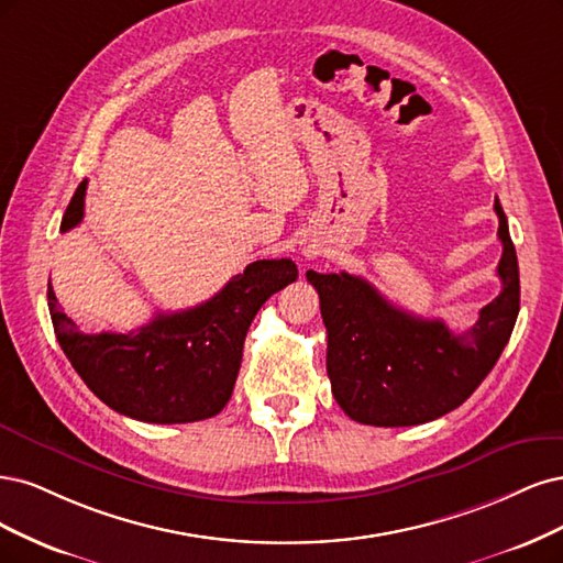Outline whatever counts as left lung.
Listing matches in <instances>:
<instances>
[{
	"instance_id": "obj_1",
	"label": "left lung",
	"mask_w": 563,
	"mask_h": 563,
	"mask_svg": "<svg viewBox=\"0 0 563 563\" xmlns=\"http://www.w3.org/2000/svg\"><path fill=\"white\" fill-rule=\"evenodd\" d=\"M494 210L503 289L463 334L393 306L365 278L308 271L328 328L334 400L353 421L378 428L434 421L461 407L494 369L519 313V264L498 198Z\"/></svg>"
}]
</instances>
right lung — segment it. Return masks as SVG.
I'll use <instances>...</instances> for the list:
<instances>
[{
  "label": "right lung",
  "mask_w": 563,
  "mask_h": 563,
  "mask_svg": "<svg viewBox=\"0 0 563 563\" xmlns=\"http://www.w3.org/2000/svg\"><path fill=\"white\" fill-rule=\"evenodd\" d=\"M86 179L63 214L60 231L84 220ZM299 276L292 260H260L212 299L187 311L156 313L135 332L84 334L48 283V311L71 367L100 400L144 423H191L220 413L235 386L243 341L264 301Z\"/></svg>",
  "instance_id": "add662e5"
}]
</instances>
